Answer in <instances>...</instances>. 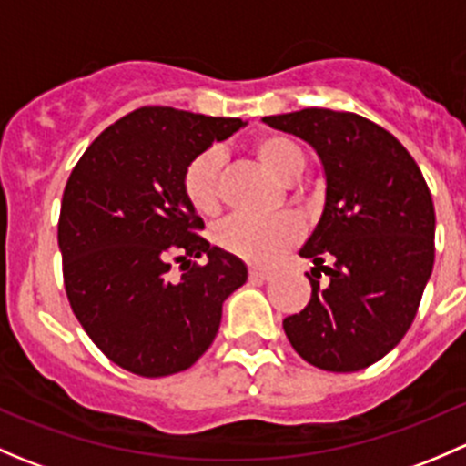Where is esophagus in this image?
I'll use <instances>...</instances> for the list:
<instances>
[{
    "instance_id": "esophagus-1",
    "label": "esophagus",
    "mask_w": 466,
    "mask_h": 466,
    "mask_svg": "<svg viewBox=\"0 0 466 466\" xmlns=\"http://www.w3.org/2000/svg\"><path fill=\"white\" fill-rule=\"evenodd\" d=\"M272 272L270 270H263V268H252L250 270V281H266L270 279Z\"/></svg>"
}]
</instances>
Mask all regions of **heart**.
<instances>
[{"label":"heart","mask_w":466,"mask_h":466,"mask_svg":"<svg viewBox=\"0 0 466 466\" xmlns=\"http://www.w3.org/2000/svg\"><path fill=\"white\" fill-rule=\"evenodd\" d=\"M257 159L279 180H298L304 171V153L299 146L281 135H261L252 144ZM220 153L209 148L196 155L182 173V191L187 203L198 214H214L218 209ZM302 237V220L295 214L275 216H229L216 228V243L228 255L268 266L289 250Z\"/></svg>","instance_id":"b5f03b06"}]
</instances>
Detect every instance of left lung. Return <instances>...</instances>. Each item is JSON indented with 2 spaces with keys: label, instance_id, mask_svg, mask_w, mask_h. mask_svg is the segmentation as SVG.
Listing matches in <instances>:
<instances>
[{
  "label": "left lung",
  "instance_id": "obj_1",
  "mask_svg": "<svg viewBox=\"0 0 466 466\" xmlns=\"http://www.w3.org/2000/svg\"><path fill=\"white\" fill-rule=\"evenodd\" d=\"M263 124L311 144L327 177L322 216L299 250L313 261L311 299L286 318V338L316 368L359 372L401 342L433 272L429 185L394 135L354 112L307 107Z\"/></svg>",
  "mask_w": 466,
  "mask_h": 466
}]
</instances>
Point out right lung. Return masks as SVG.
Masks as SVG:
<instances>
[{"label":"right lung","instance_id":"add662e5","mask_svg":"<svg viewBox=\"0 0 466 466\" xmlns=\"http://www.w3.org/2000/svg\"><path fill=\"white\" fill-rule=\"evenodd\" d=\"M241 126L139 107L107 126L69 176L58 220L67 299L94 345L128 372L191 368L214 342L223 302L246 284V263L198 237L205 223L182 191L187 164Z\"/></svg>","mask_w":466,"mask_h":466}]
</instances>
